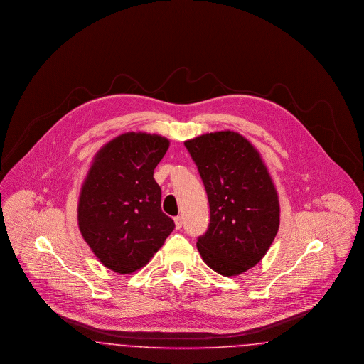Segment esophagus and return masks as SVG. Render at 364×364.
<instances>
[{"label": "esophagus", "mask_w": 364, "mask_h": 364, "mask_svg": "<svg viewBox=\"0 0 364 364\" xmlns=\"http://www.w3.org/2000/svg\"><path fill=\"white\" fill-rule=\"evenodd\" d=\"M173 220L176 229H181V226H183V218H181V217H174Z\"/></svg>", "instance_id": "34e87169"}]
</instances>
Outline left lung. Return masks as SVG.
Segmentation results:
<instances>
[{"mask_svg": "<svg viewBox=\"0 0 364 364\" xmlns=\"http://www.w3.org/2000/svg\"><path fill=\"white\" fill-rule=\"evenodd\" d=\"M208 193L210 224L196 247L210 269L230 277L264 257L279 226L274 183L258 150L237 132L184 141Z\"/></svg>", "mask_w": 364, "mask_h": 364, "instance_id": "1", "label": "left lung"}]
</instances>
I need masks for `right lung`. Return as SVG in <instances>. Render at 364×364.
<instances>
[{"instance_id":"right-lung-1","label":"right lung","mask_w":364,"mask_h":364,"mask_svg":"<svg viewBox=\"0 0 364 364\" xmlns=\"http://www.w3.org/2000/svg\"><path fill=\"white\" fill-rule=\"evenodd\" d=\"M169 140L127 132L95 154L82 186L77 223L105 267L131 274L146 266L174 229L161 210V188L153 174Z\"/></svg>"}]
</instances>
